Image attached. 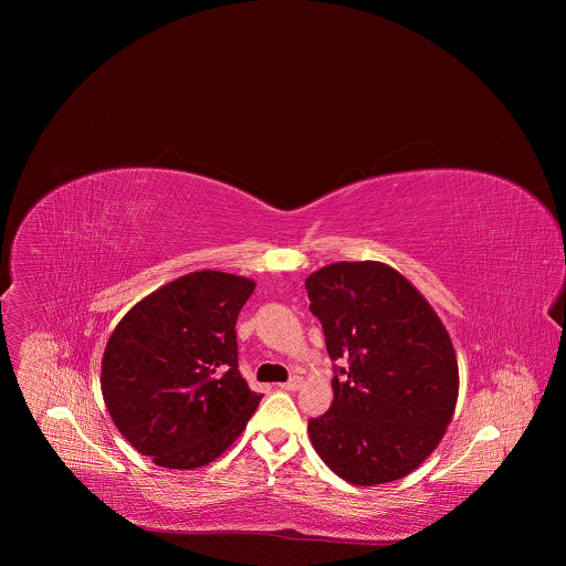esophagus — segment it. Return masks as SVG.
Segmentation results:
<instances>
[{
	"instance_id": "1",
	"label": "esophagus",
	"mask_w": 566,
	"mask_h": 566,
	"mask_svg": "<svg viewBox=\"0 0 566 566\" xmlns=\"http://www.w3.org/2000/svg\"><path fill=\"white\" fill-rule=\"evenodd\" d=\"M279 388H281V390H287V392H296V390L303 388V379H301V377H292L290 381L279 384Z\"/></svg>"
}]
</instances>
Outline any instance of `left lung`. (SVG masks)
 Instances as JSON below:
<instances>
[{
	"instance_id": "obj_1",
	"label": "left lung",
	"mask_w": 566,
	"mask_h": 566,
	"mask_svg": "<svg viewBox=\"0 0 566 566\" xmlns=\"http://www.w3.org/2000/svg\"><path fill=\"white\" fill-rule=\"evenodd\" d=\"M323 323L333 403L310 420L324 464L355 485L390 484L416 471L453 418L460 373L447 326L399 270L381 261H337L305 281Z\"/></svg>"
}]
</instances>
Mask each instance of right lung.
Listing matches in <instances>:
<instances>
[{"mask_svg":"<svg viewBox=\"0 0 566 566\" xmlns=\"http://www.w3.org/2000/svg\"><path fill=\"white\" fill-rule=\"evenodd\" d=\"M254 281L198 270L165 283L113 328L102 397L119 433L157 467L218 460L261 401L238 370L235 323Z\"/></svg>","mask_w":566,"mask_h":566,"instance_id":"obj_1","label":"right lung"}]
</instances>
